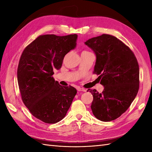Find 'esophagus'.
<instances>
[{
    "mask_svg": "<svg viewBox=\"0 0 152 152\" xmlns=\"http://www.w3.org/2000/svg\"><path fill=\"white\" fill-rule=\"evenodd\" d=\"M77 90H78V91H83V92H86L87 90L84 88H77Z\"/></svg>",
    "mask_w": 152,
    "mask_h": 152,
    "instance_id": "esophagus-1",
    "label": "esophagus"
}]
</instances>
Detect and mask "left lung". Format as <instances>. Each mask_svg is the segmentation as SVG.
<instances>
[{
    "label": "left lung",
    "instance_id": "1",
    "mask_svg": "<svg viewBox=\"0 0 152 152\" xmlns=\"http://www.w3.org/2000/svg\"><path fill=\"white\" fill-rule=\"evenodd\" d=\"M85 44L94 51L96 62L93 73L99 75L104 90L88 89L93 96L91 108L102 121L117 119L127 110L139 89V66L128 46L110 34L90 38Z\"/></svg>",
    "mask_w": 152,
    "mask_h": 152
}]
</instances>
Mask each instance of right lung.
Returning a JSON list of instances; mask_svg holds the SVG:
<instances>
[{
	"mask_svg": "<svg viewBox=\"0 0 152 152\" xmlns=\"http://www.w3.org/2000/svg\"><path fill=\"white\" fill-rule=\"evenodd\" d=\"M78 35H40L23 51L18 68L22 101L33 116L46 124L63 119L77 91L64 87L52 77L65 55L76 46Z\"/></svg>",
	"mask_w": 152,
	"mask_h": 152,
	"instance_id": "add662e5",
	"label": "right lung"
}]
</instances>
